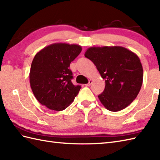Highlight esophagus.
Returning a JSON list of instances; mask_svg holds the SVG:
<instances>
[{
  "mask_svg": "<svg viewBox=\"0 0 160 160\" xmlns=\"http://www.w3.org/2000/svg\"><path fill=\"white\" fill-rule=\"evenodd\" d=\"M92 82H93V80H89V82H88V84H85L86 86H90L91 84H92Z\"/></svg>",
  "mask_w": 160,
  "mask_h": 160,
  "instance_id": "obj_1",
  "label": "esophagus"
}]
</instances>
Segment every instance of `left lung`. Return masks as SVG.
<instances>
[{"label":"left lung","mask_w":160,"mask_h":160,"mask_svg":"<svg viewBox=\"0 0 160 160\" xmlns=\"http://www.w3.org/2000/svg\"><path fill=\"white\" fill-rule=\"evenodd\" d=\"M84 56L105 80V89L98 98L107 110L121 111L136 98L143 82V69L136 54L123 47L104 46L89 47Z\"/></svg>","instance_id":"left-lung-1"}]
</instances>
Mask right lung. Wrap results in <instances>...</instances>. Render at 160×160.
<instances>
[{
	"label": "right lung",
	"instance_id": "right-lung-1",
	"mask_svg": "<svg viewBox=\"0 0 160 160\" xmlns=\"http://www.w3.org/2000/svg\"><path fill=\"white\" fill-rule=\"evenodd\" d=\"M78 45L54 43L36 54L29 72V82L34 96L51 110L62 111L72 103L81 87L71 82V62L79 55Z\"/></svg>",
	"mask_w": 160,
	"mask_h": 160
}]
</instances>
